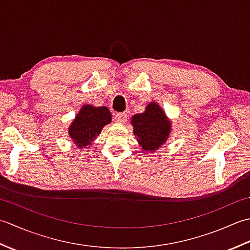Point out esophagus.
<instances>
[{
    "label": "esophagus",
    "instance_id": "esophagus-1",
    "mask_svg": "<svg viewBox=\"0 0 250 250\" xmlns=\"http://www.w3.org/2000/svg\"><path fill=\"white\" fill-rule=\"evenodd\" d=\"M127 120V114L126 113H115L114 114V121L116 123H125Z\"/></svg>",
    "mask_w": 250,
    "mask_h": 250
}]
</instances>
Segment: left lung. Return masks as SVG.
I'll return each mask as SVG.
<instances>
[{
  "instance_id": "left-lung-1",
  "label": "left lung",
  "mask_w": 250,
  "mask_h": 250,
  "mask_svg": "<svg viewBox=\"0 0 250 250\" xmlns=\"http://www.w3.org/2000/svg\"><path fill=\"white\" fill-rule=\"evenodd\" d=\"M131 124L134 126V135L146 151L159 149L165 144L170 131V122L155 103L147 104L144 113L132 116Z\"/></svg>"
}]
</instances>
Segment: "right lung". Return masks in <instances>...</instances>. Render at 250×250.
<instances>
[{"mask_svg":"<svg viewBox=\"0 0 250 250\" xmlns=\"http://www.w3.org/2000/svg\"><path fill=\"white\" fill-rule=\"evenodd\" d=\"M111 113L105 106L84 105L69 128V135L79 147L87 146L100 134L104 126L111 122Z\"/></svg>","mask_w":250,"mask_h":250,"instance_id":"right-lung-1","label":"right lung"}]
</instances>
